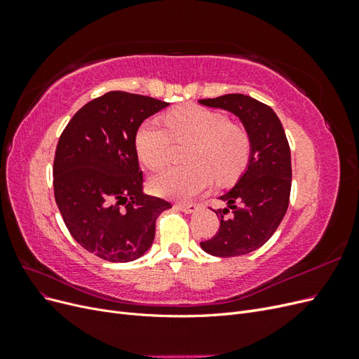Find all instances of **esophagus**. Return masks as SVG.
Returning <instances> with one entry per match:
<instances>
[{
    "label": "esophagus",
    "instance_id": "1",
    "mask_svg": "<svg viewBox=\"0 0 359 359\" xmlns=\"http://www.w3.org/2000/svg\"><path fill=\"white\" fill-rule=\"evenodd\" d=\"M177 208L180 211H182L184 214H191V212H194V211L198 210V206L194 205V203H178Z\"/></svg>",
    "mask_w": 359,
    "mask_h": 359
}]
</instances>
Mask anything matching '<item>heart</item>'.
Instances as JSON below:
<instances>
[{
    "mask_svg": "<svg viewBox=\"0 0 359 359\" xmlns=\"http://www.w3.org/2000/svg\"><path fill=\"white\" fill-rule=\"evenodd\" d=\"M166 126L147 119L136 132L137 156L149 169L169 161L172 137L177 142H193L187 154L190 166L169 168L151 178L149 189L157 196L186 201L208 189L212 175L219 182H229L244 170L250 157L248 135L223 114L182 106L166 115Z\"/></svg>",
    "mask_w": 359,
    "mask_h": 359,
    "instance_id": "1",
    "label": "heart"
}]
</instances>
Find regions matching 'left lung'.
I'll use <instances>...</instances> for the list:
<instances>
[{"instance_id": "8db88e82", "label": "left lung", "mask_w": 359, "mask_h": 359, "mask_svg": "<svg viewBox=\"0 0 359 359\" xmlns=\"http://www.w3.org/2000/svg\"><path fill=\"white\" fill-rule=\"evenodd\" d=\"M199 103L238 116L250 139L245 170L219 198L224 208L214 210L220 217V229L201 247L217 257L248 255L273 236L287 211L292 165L285 128L269 106L244 94H224Z\"/></svg>"}]
</instances>
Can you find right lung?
Instances as JSON below:
<instances>
[{
    "label": "right lung",
    "instance_id": "add662e5",
    "mask_svg": "<svg viewBox=\"0 0 359 359\" xmlns=\"http://www.w3.org/2000/svg\"><path fill=\"white\" fill-rule=\"evenodd\" d=\"M169 103L111 91L74 114L58 140L53 193L69 232L107 262H132L153 245L158 215L172 208L144 193L136 132Z\"/></svg>",
    "mask_w": 359,
    "mask_h": 359
}]
</instances>
